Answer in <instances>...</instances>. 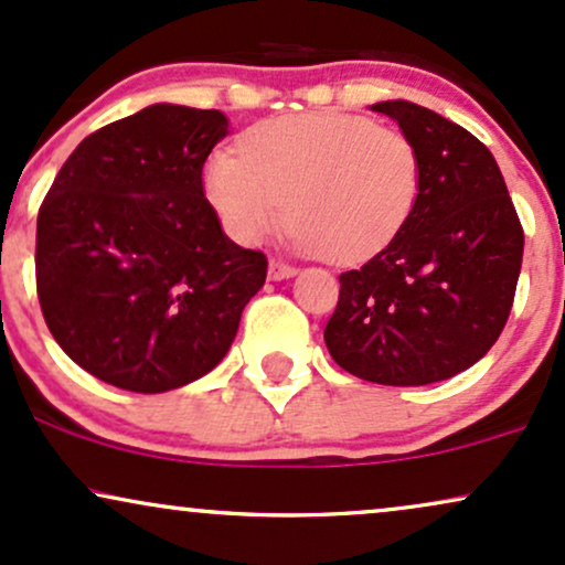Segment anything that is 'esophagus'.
Masks as SVG:
<instances>
[{"mask_svg":"<svg viewBox=\"0 0 565 565\" xmlns=\"http://www.w3.org/2000/svg\"><path fill=\"white\" fill-rule=\"evenodd\" d=\"M268 276L274 278V281H284V278L297 276V268H295V265H287V263L270 260V265H268Z\"/></svg>","mask_w":565,"mask_h":565,"instance_id":"34e87169","label":"esophagus"}]
</instances>
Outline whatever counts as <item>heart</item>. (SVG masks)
<instances>
[{"instance_id":"heart-1","label":"heart","mask_w":565,"mask_h":565,"mask_svg":"<svg viewBox=\"0 0 565 565\" xmlns=\"http://www.w3.org/2000/svg\"><path fill=\"white\" fill-rule=\"evenodd\" d=\"M202 181L236 242H260L287 210L300 253L348 265L382 253L405 226L420 192V158L397 128L302 113L255 126L242 152L217 149Z\"/></svg>"}]
</instances>
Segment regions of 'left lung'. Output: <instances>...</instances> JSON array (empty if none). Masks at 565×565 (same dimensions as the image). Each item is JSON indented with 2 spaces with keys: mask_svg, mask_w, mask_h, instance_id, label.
Masks as SVG:
<instances>
[{
  "mask_svg": "<svg viewBox=\"0 0 565 565\" xmlns=\"http://www.w3.org/2000/svg\"><path fill=\"white\" fill-rule=\"evenodd\" d=\"M371 110L397 120L416 145L420 192L382 253L339 276L326 348L365 382H445L484 358L505 329L523 228L498 162L477 136L405 99Z\"/></svg>",
  "mask_w": 565,
  "mask_h": 565,
  "instance_id": "1",
  "label": "left lung"
}]
</instances>
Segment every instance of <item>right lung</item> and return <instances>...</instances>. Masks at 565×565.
<instances>
[{
	"mask_svg": "<svg viewBox=\"0 0 565 565\" xmlns=\"http://www.w3.org/2000/svg\"><path fill=\"white\" fill-rule=\"evenodd\" d=\"M226 115L149 105L60 168L36 221V289L54 342L118 390L158 394L226 358L268 260L223 234L202 186Z\"/></svg>",
	"mask_w": 565,
	"mask_h": 565,
	"instance_id": "obj_1",
	"label": "right lung"
}]
</instances>
